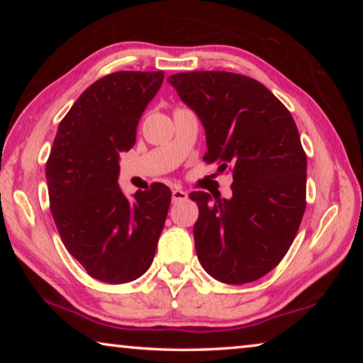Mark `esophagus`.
Returning <instances> with one entry per match:
<instances>
[{"label": "esophagus", "instance_id": "esophagus-1", "mask_svg": "<svg viewBox=\"0 0 363 363\" xmlns=\"http://www.w3.org/2000/svg\"><path fill=\"white\" fill-rule=\"evenodd\" d=\"M187 192H184V190L181 189H174L173 194H171V199H173V201L176 203V201H182V200H187Z\"/></svg>", "mask_w": 363, "mask_h": 363}]
</instances>
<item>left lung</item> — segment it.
I'll return each mask as SVG.
<instances>
[{
	"mask_svg": "<svg viewBox=\"0 0 363 363\" xmlns=\"http://www.w3.org/2000/svg\"><path fill=\"white\" fill-rule=\"evenodd\" d=\"M199 115L203 160L229 167L232 199L192 192L199 261L213 279L250 284L284 259L306 210V152L291 113L266 86L230 72H186L168 78Z\"/></svg>",
	"mask_w": 363,
	"mask_h": 363,
	"instance_id": "left-lung-1",
	"label": "left lung"
}]
</instances>
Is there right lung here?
<instances>
[{
	"instance_id": "right-lung-1",
	"label": "right lung",
	"mask_w": 363,
	"mask_h": 363,
	"mask_svg": "<svg viewBox=\"0 0 363 363\" xmlns=\"http://www.w3.org/2000/svg\"><path fill=\"white\" fill-rule=\"evenodd\" d=\"M163 72H115L97 79L60 121L46 163L54 223L91 277L128 284L150 267L171 190L155 182L128 200L118 186L121 152L163 83Z\"/></svg>"
}]
</instances>
